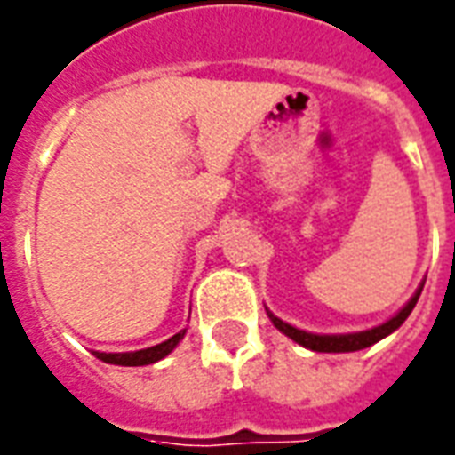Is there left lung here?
<instances>
[{"mask_svg":"<svg viewBox=\"0 0 455 455\" xmlns=\"http://www.w3.org/2000/svg\"><path fill=\"white\" fill-rule=\"evenodd\" d=\"M422 289H418V293L408 300L403 310L398 312L396 317H391L389 322H384L379 327L370 329V331H360V334H339V336H320V334H307L303 329H296L282 322L279 317H274L269 315L274 322V327L283 331L286 336H291L293 341L305 346V348H310V351H317V353H351V351H363L367 346H372V343L381 341L384 336H389L391 331H396L405 320H408V315L412 312L415 303H418V298H420Z\"/></svg>","mask_w":455,"mask_h":455,"instance_id":"1","label":"left lung"}]
</instances>
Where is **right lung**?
Instances as JSON below:
<instances>
[{"label": "right lung", "instance_id": "1", "mask_svg": "<svg viewBox=\"0 0 455 455\" xmlns=\"http://www.w3.org/2000/svg\"><path fill=\"white\" fill-rule=\"evenodd\" d=\"M183 334L186 331H179V334H173L172 339H166L164 343H159V346H152V348H145V351H135V353H97L95 355L102 363H109V365H124V367H138V365H152V363H157L164 355L176 348V343L181 341Z\"/></svg>", "mask_w": 455, "mask_h": 455}]
</instances>
